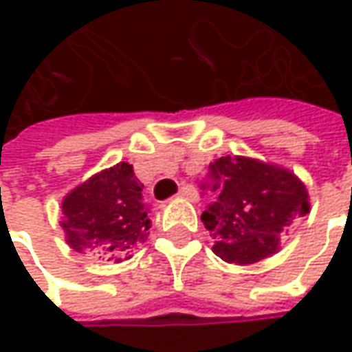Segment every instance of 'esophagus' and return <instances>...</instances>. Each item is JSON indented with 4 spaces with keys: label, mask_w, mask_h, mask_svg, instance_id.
Instances as JSON below:
<instances>
[{
    "label": "esophagus",
    "mask_w": 352,
    "mask_h": 352,
    "mask_svg": "<svg viewBox=\"0 0 352 352\" xmlns=\"http://www.w3.org/2000/svg\"><path fill=\"white\" fill-rule=\"evenodd\" d=\"M178 194L182 197H188V199H196L197 190L192 184H184V186H180V192H178Z\"/></svg>",
    "instance_id": "obj_1"
}]
</instances>
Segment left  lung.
<instances>
[{"mask_svg": "<svg viewBox=\"0 0 352 352\" xmlns=\"http://www.w3.org/2000/svg\"><path fill=\"white\" fill-rule=\"evenodd\" d=\"M211 196L201 221L227 263H258L276 252L280 236L309 211L305 186L292 172L245 156H221L199 184Z\"/></svg>", "mask_w": 352, "mask_h": 352, "instance_id": "8db88e82", "label": "left lung"}]
</instances>
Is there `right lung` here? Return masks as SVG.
Returning a JSON list of instances; mask_svg holds the SVG:
<instances>
[{
  "label": "right lung",
  "instance_id": "obj_1",
  "mask_svg": "<svg viewBox=\"0 0 352 352\" xmlns=\"http://www.w3.org/2000/svg\"><path fill=\"white\" fill-rule=\"evenodd\" d=\"M142 188L127 162L78 186L62 201L68 245L78 252L129 258V252L144 243L151 229Z\"/></svg>",
  "mask_w": 352,
  "mask_h": 352
}]
</instances>
